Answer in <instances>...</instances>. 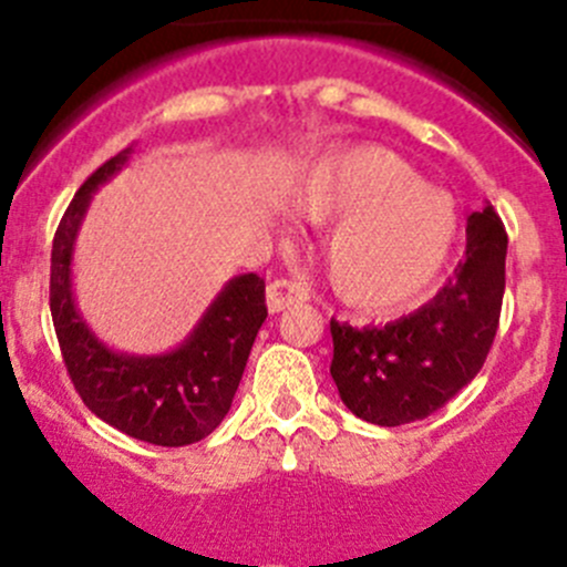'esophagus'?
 Instances as JSON below:
<instances>
[{"instance_id":"obj_1","label":"esophagus","mask_w":567,"mask_h":567,"mask_svg":"<svg viewBox=\"0 0 567 567\" xmlns=\"http://www.w3.org/2000/svg\"><path fill=\"white\" fill-rule=\"evenodd\" d=\"M307 299H310V290H307L305 282H296V279H274L266 290V301L271 312H282Z\"/></svg>"}]
</instances>
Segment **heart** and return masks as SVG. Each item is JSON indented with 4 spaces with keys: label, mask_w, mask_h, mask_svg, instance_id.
Listing matches in <instances>:
<instances>
[{
    "label": "heart",
    "mask_w": 567,
    "mask_h": 567,
    "mask_svg": "<svg viewBox=\"0 0 567 567\" xmlns=\"http://www.w3.org/2000/svg\"><path fill=\"white\" fill-rule=\"evenodd\" d=\"M288 205L310 221H337L323 244L326 274L362 312H394L420 299L458 236L453 199L381 147L318 162L290 188Z\"/></svg>",
    "instance_id": "obj_1"
}]
</instances>
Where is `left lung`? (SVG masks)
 <instances>
[{
  "mask_svg": "<svg viewBox=\"0 0 567 567\" xmlns=\"http://www.w3.org/2000/svg\"><path fill=\"white\" fill-rule=\"evenodd\" d=\"M505 255V225L485 205L466 219V255L427 305L381 329L331 318V379L359 420H425L480 373L499 329Z\"/></svg>",
  "mask_w": 567,
  "mask_h": 567,
  "instance_id": "1",
  "label": "left lung"
}]
</instances>
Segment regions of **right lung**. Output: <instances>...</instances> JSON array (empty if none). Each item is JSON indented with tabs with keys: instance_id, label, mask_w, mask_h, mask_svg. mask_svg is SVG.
Masks as SVG:
<instances>
[{
	"instance_id": "1",
	"label": "right lung",
	"mask_w": 567,
	"mask_h": 567,
	"mask_svg": "<svg viewBox=\"0 0 567 567\" xmlns=\"http://www.w3.org/2000/svg\"><path fill=\"white\" fill-rule=\"evenodd\" d=\"M131 147L82 183L51 247L49 305L68 375L95 416L140 442L183 447L216 431L230 411L244 368L266 320V282L241 274L225 285L181 348L162 357L109 351L87 329L71 290L73 244L93 192L128 162Z\"/></svg>"
}]
</instances>
